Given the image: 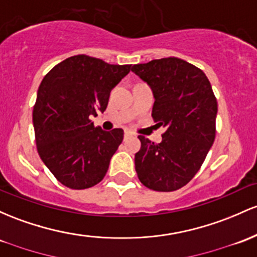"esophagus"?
Returning <instances> with one entry per match:
<instances>
[{"label": "esophagus", "instance_id": "esophagus-1", "mask_svg": "<svg viewBox=\"0 0 257 257\" xmlns=\"http://www.w3.org/2000/svg\"><path fill=\"white\" fill-rule=\"evenodd\" d=\"M131 135H133V133H132V132H129V131H125V132H124V137H125V138L131 137Z\"/></svg>", "mask_w": 257, "mask_h": 257}]
</instances>
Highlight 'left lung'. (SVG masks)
I'll list each match as a JSON object with an SVG mask.
<instances>
[{
	"instance_id": "left-lung-1",
	"label": "left lung",
	"mask_w": 257,
	"mask_h": 257,
	"mask_svg": "<svg viewBox=\"0 0 257 257\" xmlns=\"http://www.w3.org/2000/svg\"><path fill=\"white\" fill-rule=\"evenodd\" d=\"M132 70L151 86L152 118L167 131L156 144L139 135L138 178L155 191H174L200 170L215 142L217 100L205 73L177 57L134 64Z\"/></svg>"
}]
</instances>
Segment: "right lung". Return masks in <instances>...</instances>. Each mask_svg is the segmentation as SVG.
I'll return each mask as SVG.
<instances>
[{"mask_svg":"<svg viewBox=\"0 0 257 257\" xmlns=\"http://www.w3.org/2000/svg\"><path fill=\"white\" fill-rule=\"evenodd\" d=\"M131 67L77 55L56 64L42 79L33 109L36 148L67 188H91L106 176L124 132H105L90 118L105 111L109 92Z\"/></svg>","mask_w":257,"mask_h":257,"instance_id":"obj_1","label":"right lung"}]
</instances>
